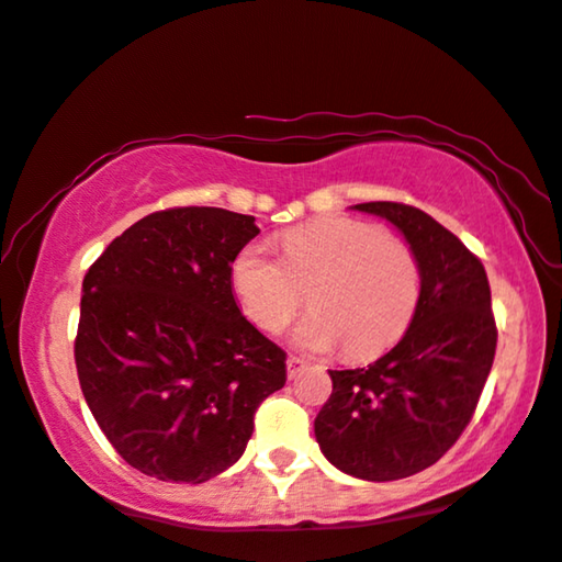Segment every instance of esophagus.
Returning <instances> with one entry per match:
<instances>
[{
	"label": "esophagus",
	"mask_w": 562,
	"mask_h": 562,
	"mask_svg": "<svg viewBox=\"0 0 562 562\" xmlns=\"http://www.w3.org/2000/svg\"><path fill=\"white\" fill-rule=\"evenodd\" d=\"M306 366H310V360H304V358H296V356H291V358L286 360V368H289V379H296V375H302V371H304Z\"/></svg>",
	"instance_id": "1"
}]
</instances>
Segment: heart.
Instances as JSON below:
<instances>
[{"instance_id":"b5f03b06","label":"heart","mask_w":562,"mask_h":562,"mask_svg":"<svg viewBox=\"0 0 562 562\" xmlns=\"http://www.w3.org/2000/svg\"><path fill=\"white\" fill-rule=\"evenodd\" d=\"M283 258L248 243L229 266L245 314L266 333H281L302 312L306 289L314 312L294 340L306 350H335L371 360L394 348L417 317L422 266L409 245L373 222L325 217L281 235Z\"/></svg>"}]
</instances>
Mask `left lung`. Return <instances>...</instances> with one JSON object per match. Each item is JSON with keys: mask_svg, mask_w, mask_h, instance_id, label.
I'll list each match as a JSON object with an SVG mask.
<instances>
[{"mask_svg": "<svg viewBox=\"0 0 562 562\" xmlns=\"http://www.w3.org/2000/svg\"><path fill=\"white\" fill-rule=\"evenodd\" d=\"M389 220L422 266V302L386 356L329 371L333 396L314 419L322 452L342 473L398 481L435 465L471 422L496 356L486 268L417 206L356 204Z\"/></svg>", "mask_w": 562, "mask_h": 562, "instance_id": "left-lung-1", "label": "left lung"}]
</instances>
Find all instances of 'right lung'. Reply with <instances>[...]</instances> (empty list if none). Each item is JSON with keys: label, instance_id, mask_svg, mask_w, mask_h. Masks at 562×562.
<instances>
[{"label": "right lung", "instance_id": "add662e5", "mask_svg": "<svg viewBox=\"0 0 562 562\" xmlns=\"http://www.w3.org/2000/svg\"><path fill=\"white\" fill-rule=\"evenodd\" d=\"M256 217L220 206L153 212L83 276L76 371L97 425L130 465L204 483L245 452L286 352L237 310L229 266Z\"/></svg>", "mask_w": 562, "mask_h": 562}]
</instances>
